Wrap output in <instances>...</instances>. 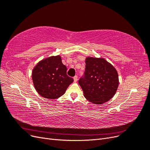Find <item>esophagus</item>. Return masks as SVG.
<instances>
[{
	"label": "esophagus",
	"mask_w": 150,
	"mask_h": 150,
	"mask_svg": "<svg viewBox=\"0 0 150 150\" xmlns=\"http://www.w3.org/2000/svg\"><path fill=\"white\" fill-rule=\"evenodd\" d=\"M73 79H74V82H77V81H78V76H75L74 78H73Z\"/></svg>",
	"instance_id": "obj_1"
}]
</instances>
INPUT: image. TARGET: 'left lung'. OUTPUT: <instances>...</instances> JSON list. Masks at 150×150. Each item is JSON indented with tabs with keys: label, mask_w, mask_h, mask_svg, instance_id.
<instances>
[{
	"label": "left lung",
	"mask_w": 150,
	"mask_h": 150,
	"mask_svg": "<svg viewBox=\"0 0 150 150\" xmlns=\"http://www.w3.org/2000/svg\"><path fill=\"white\" fill-rule=\"evenodd\" d=\"M85 62V71L78 81L84 97L94 104L107 102L118 87L116 69L103 58L87 57Z\"/></svg>",
	"instance_id": "1"
}]
</instances>
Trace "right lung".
<instances>
[{
  "label": "right lung",
  "instance_id": "add662e5",
  "mask_svg": "<svg viewBox=\"0 0 150 150\" xmlns=\"http://www.w3.org/2000/svg\"><path fill=\"white\" fill-rule=\"evenodd\" d=\"M66 72L67 67L62 63L60 56H51L40 61L32 74L36 91L47 99L61 97L74 81Z\"/></svg>",
  "mask_w": 150,
  "mask_h": 150
}]
</instances>
